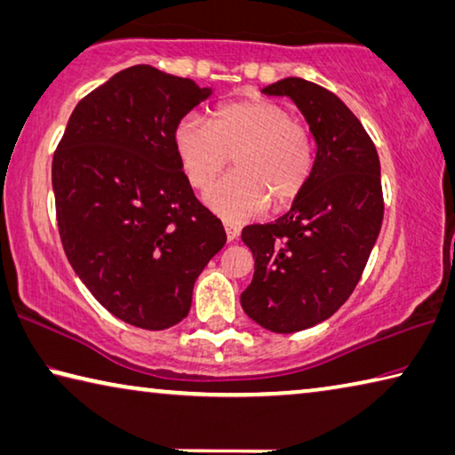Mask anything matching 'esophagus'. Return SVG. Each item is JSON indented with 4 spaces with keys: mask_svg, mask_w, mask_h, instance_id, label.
<instances>
[{
    "mask_svg": "<svg viewBox=\"0 0 455 455\" xmlns=\"http://www.w3.org/2000/svg\"><path fill=\"white\" fill-rule=\"evenodd\" d=\"M225 233H227V241L230 243V241H235L236 236H239L241 228L236 227V225H233V222H225Z\"/></svg>",
    "mask_w": 455,
    "mask_h": 455,
    "instance_id": "obj_1",
    "label": "esophagus"
}]
</instances>
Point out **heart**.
Returning <instances> with one entry per match:
<instances>
[{
  "label": "heart",
  "instance_id": "b5f03b06",
  "mask_svg": "<svg viewBox=\"0 0 455 455\" xmlns=\"http://www.w3.org/2000/svg\"><path fill=\"white\" fill-rule=\"evenodd\" d=\"M174 149L194 188H206L233 157L236 172L214 182L204 200L222 219L261 214L269 200L285 206L306 190L315 165L314 135L283 105L243 99L219 107L211 124L186 115L174 129Z\"/></svg>",
  "mask_w": 455,
  "mask_h": 455
}]
</instances>
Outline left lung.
<instances>
[{
    "instance_id": "8db88e82",
    "label": "left lung",
    "mask_w": 455,
    "mask_h": 455,
    "mask_svg": "<svg viewBox=\"0 0 455 455\" xmlns=\"http://www.w3.org/2000/svg\"><path fill=\"white\" fill-rule=\"evenodd\" d=\"M290 97L315 140V165L290 212L243 228L255 259L241 306L251 320L291 334L328 320L355 291L383 225L380 162L369 133L334 92L290 76L263 89Z\"/></svg>"
}]
</instances>
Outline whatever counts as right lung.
Segmentation results:
<instances>
[{
  "label": "right lung",
  "instance_id": "1",
  "mask_svg": "<svg viewBox=\"0 0 455 455\" xmlns=\"http://www.w3.org/2000/svg\"><path fill=\"white\" fill-rule=\"evenodd\" d=\"M148 64L117 72L72 111L52 157L59 233L72 269L115 318L165 330L225 247L174 149L178 121L211 97Z\"/></svg>",
  "mask_w": 455,
  "mask_h": 455
}]
</instances>
